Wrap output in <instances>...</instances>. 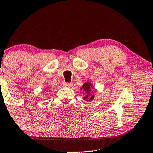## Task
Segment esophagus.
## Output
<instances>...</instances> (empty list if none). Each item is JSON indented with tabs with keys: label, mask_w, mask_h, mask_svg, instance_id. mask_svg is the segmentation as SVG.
I'll list each match as a JSON object with an SVG mask.
<instances>
[{
	"label": "esophagus",
	"mask_w": 153,
	"mask_h": 153,
	"mask_svg": "<svg viewBox=\"0 0 153 153\" xmlns=\"http://www.w3.org/2000/svg\"><path fill=\"white\" fill-rule=\"evenodd\" d=\"M64 85L66 86V87H72V83H70V82H65V84H64Z\"/></svg>",
	"instance_id": "1"
}]
</instances>
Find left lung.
Instances as JSON below:
<instances>
[{
  "label": "left lung",
  "instance_id": "obj_1",
  "mask_svg": "<svg viewBox=\"0 0 153 153\" xmlns=\"http://www.w3.org/2000/svg\"><path fill=\"white\" fill-rule=\"evenodd\" d=\"M91 87H92L91 84L89 82H87L84 84L82 87L81 88L82 90L83 89L85 92H87V95H86L85 97L83 98L84 99H85V100H86L87 101H91L94 98V96H89L90 95V91H91Z\"/></svg>",
  "mask_w": 153,
  "mask_h": 153
}]
</instances>
